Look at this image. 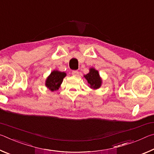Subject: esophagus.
<instances>
[{"label": "esophagus", "mask_w": 154, "mask_h": 154, "mask_svg": "<svg viewBox=\"0 0 154 154\" xmlns=\"http://www.w3.org/2000/svg\"><path fill=\"white\" fill-rule=\"evenodd\" d=\"M72 75H74V76H78V75H79V71H72Z\"/></svg>", "instance_id": "obj_1"}]
</instances>
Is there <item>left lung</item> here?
<instances>
[{"label":"left lung","instance_id":"1","mask_svg":"<svg viewBox=\"0 0 154 154\" xmlns=\"http://www.w3.org/2000/svg\"><path fill=\"white\" fill-rule=\"evenodd\" d=\"M84 77L86 79L90 88L92 89L96 90L101 86L102 79L98 73V71L94 68H90V72L87 75H84Z\"/></svg>","mask_w":154,"mask_h":154}]
</instances>
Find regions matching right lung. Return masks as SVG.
Returning <instances> with one entry per match:
<instances>
[{"label":"right lung","instance_id":"right-lung-1","mask_svg":"<svg viewBox=\"0 0 154 154\" xmlns=\"http://www.w3.org/2000/svg\"><path fill=\"white\" fill-rule=\"evenodd\" d=\"M66 75V74L64 72L53 71L47 78L45 82L46 87L52 92L58 90Z\"/></svg>","mask_w":154,"mask_h":154}]
</instances>
